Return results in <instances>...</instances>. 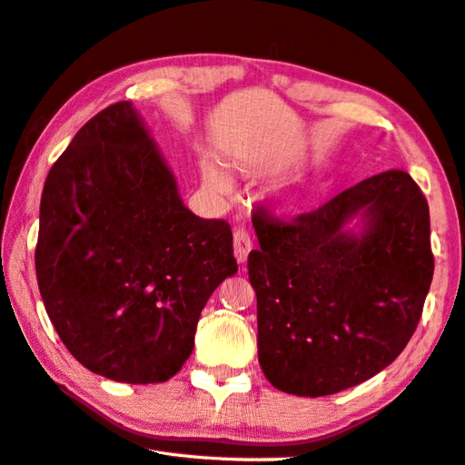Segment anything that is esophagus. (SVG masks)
Instances as JSON below:
<instances>
[{"instance_id": "esophagus-1", "label": "esophagus", "mask_w": 465, "mask_h": 465, "mask_svg": "<svg viewBox=\"0 0 465 465\" xmlns=\"http://www.w3.org/2000/svg\"><path fill=\"white\" fill-rule=\"evenodd\" d=\"M250 250H252L250 235L243 232V230H235L233 232V254H235V260H238L240 264H243V262H246Z\"/></svg>"}]
</instances>
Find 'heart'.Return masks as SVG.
I'll return each mask as SVG.
<instances>
[{"instance_id":"b5f03b06","label":"heart","mask_w":465,"mask_h":465,"mask_svg":"<svg viewBox=\"0 0 465 465\" xmlns=\"http://www.w3.org/2000/svg\"><path fill=\"white\" fill-rule=\"evenodd\" d=\"M203 183L217 197H227L232 193V179L213 160H207L203 164Z\"/></svg>"}]
</instances>
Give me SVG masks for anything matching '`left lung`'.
<instances>
[{"mask_svg": "<svg viewBox=\"0 0 465 465\" xmlns=\"http://www.w3.org/2000/svg\"><path fill=\"white\" fill-rule=\"evenodd\" d=\"M252 223L260 248L250 252L248 274L270 384L315 399L399 358L435 266L429 205L409 173L370 176L289 223L260 207Z\"/></svg>", "mask_w": 465, "mask_h": 465, "instance_id": "1", "label": "left lung"}]
</instances>
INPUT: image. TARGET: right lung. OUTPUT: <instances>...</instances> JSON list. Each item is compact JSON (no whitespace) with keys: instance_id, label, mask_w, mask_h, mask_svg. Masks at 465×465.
Here are the masks:
<instances>
[{"instance_id":"1","label":"right lung","mask_w":465,"mask_h":465,"mask_svg":"<svg viewBox=\"0 0 465 465\" xmlns=\"http://www.w3.org/2000/svg\"><path fill=\"white\" fill-rule=\"evenodd\" d=\"M232 227L184 207L130 101L83 125L46 176L38 289L66 350L115 382H166L205 302L238 272Z\"/></svg>"}]
</instances>
